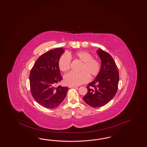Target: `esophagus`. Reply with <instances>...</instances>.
Segmentation results:
<instances>
[{
  "instance_id": "obj_1",
  "label": "esophagus",
  "mask_w": 147,
  "mask_h": 147,
  "mask_svg": "<svg viewBox=\"0 0 147 147\" xmlns=\"http://www.w3.org/2000/svg\"><path fill=\"white\" fill-rule=\"evenodd\" d=\"M68 87H71V88H75V87H76V86H73V85H69Z\"/></svg>"
}]
</instances>
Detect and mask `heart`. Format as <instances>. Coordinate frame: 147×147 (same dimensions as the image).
Returning <instances> with one entry per match:
<instances>
[{
	"instance_id": "obj_1",
	"label": "heart",
	"mask_w": 147,
	"mask_h": 147,
	"mask_svg": "<svg viewBox=\"0 0 147 147\" xmlns=\"http://www.w3.org/2000/svg\"><path fill=\"white\" fill-rule=\"evenodd\" d=\"M81 62L78 73L70 72L64 76V81L69 85L77 86L87 82L89 76L91 78L96 77L100 71V64L93 56L87 51H79L67 55H61L58 61V66L60 71L66 72L70 68L71 58Z\"/></svg>"
}]
</instances>
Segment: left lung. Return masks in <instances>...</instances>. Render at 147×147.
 <instances>
[{
	"instance_id": "left-lung-1",
	"label": "left lung",
	"mask_w": 147,
	"mask_h": 147,
	"mask_svg": "<svg viewBox=\"0 0 147 147\" xmlns=\"http://www.w3.org/2000/svg\"><path fill=\"white\" fill-rule=\"evenodd\" d=\"M96 53L101 60L98 76L87 86V93L83 99L92 107L104 106L116 94L119 82V72L112 57L106 51L98 49Z\"/></svg>"
}]
</instances>
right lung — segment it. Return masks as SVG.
Returning a JSON list of instances; mask_svg holds the SVG:
<instances>
[{"mask_svg":"<svg viewBox=\"0 0 147 147\" xmlns=\"http://www.w3.org/2000/svg\"><path fill=\"white\" fill-rule=\"evenodd\" d=\"M64 49L56 48L44 53L31 70L29 80L31 94L40 105L48 109L58 107L64 100L67 87L56 86L62 78L58 61Z\"/></svg>","mask_w":147,"mask_h":147,"instance_id":"right-lung-1","label":"right lung"}]
</instances>
